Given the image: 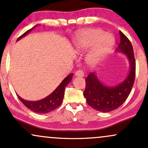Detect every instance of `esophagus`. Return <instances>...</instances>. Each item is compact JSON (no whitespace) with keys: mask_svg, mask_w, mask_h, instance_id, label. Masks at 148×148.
<instances>
[{"mask_svg":"<svg viewBox=\"0 0 148 148\" xmlns=\"http://www.w3.org/2000/svg\"><path fill=\"white\" fill-rule=\"evenodd\" d=\"M75 75L76 76H79V77H84V72L82 70H78L77 72H76Z\"/></svg>","mask_w":148,"mask_h":148,"instance_id":"34e87169","label":"esophagus"}]
</instances>
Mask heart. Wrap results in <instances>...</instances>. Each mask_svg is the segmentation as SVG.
I'll list each match as a JSON object with an SVG mask.
<instances>
[{
	"label": "heart",
	"mask_w": 148,
	"mask_h": 148,
	"mask_svg": "<svg viewBox=\"0 0 148 148\" xmlns=\"http://www.w3.org/2000/svg\"><path fill=\"white\" fill-rule=\"evenodd\" d=\"M114 44V38L109 33L101 29L85 30L78 34L74 40L75 49L78 53L88 51L86 57V62L95 65L99 62Z\"/></svg>",
	"instance_id": "1"
}]
</instances>
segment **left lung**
I'll return each mask as SVG.
<instances>
[{
  "mask_svg": "<svg viewBox=\"0 0 148 148\" xmlns=\"http://www.w3.org/2000/svg\"><path fill=\"white\" fill-rule=\"evenodd\" d=\"M120 42L117 51L125 53L130 62V70L125 81L116 86L109 87L100 82L94 72L88 74L86 79V89L84 95L88 104L101 112H110L118 108L130 95L134 86L136 75V61L132 43L120 31Z\"/></svg>",
  "mask_w": 148,
  "mask_h": 148,
  "instance_id": "left-lung-1",
  "label": "left lung"
}]
</instances>
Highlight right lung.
I'll use <instances>...</instances> for the list:
<instances>
[{
	"label": "right lung",
	"mask_w": 148,
	"mask_h": 148,
	"mask_svg": "<svg viewBox=\"0 0 148 148\" xmlns=\"http://www.w3.org/2000/svg\"><path fill=\"white\" fill-rule=\"evenodd\" d=\"M36 26L37 25L33 27L31 29L25 32L23 35L18 37L17 39V41L19 40L21 38H22V37H25V35H28V34L32 30L34 29ZM72 76L73 74H69L67 77L64 78L63 81L60 83V84L58 86L56 89L51 94H50L49 96L44 98V99L39 100V101H27V100L22 99V98L20 97L18 95H17V97L18 99H20V101H21L27 108H29L30 110H31L32 111L38 113H49V112H51L52 111H54L55 109H56L62 103V99H63L64 97L65 87L68 85V84L70 83V81H72Z\"/></svg>",
	"instance_id": "add662e5"
}]
</instances>
